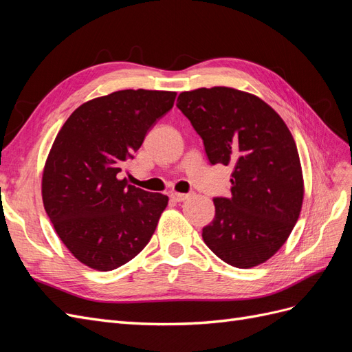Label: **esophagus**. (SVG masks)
Listing matches in <instances>:
<instances>
[{"mask_svg":"<svg viewBox=\"0 0 352 352\" xmlns=\"http://www.w3.org/2000/svg\"><path fill=\"white\" fill-rule=\"evenodd\" d=\"M170 198H172L175 202H182L188 198V194H180V192H172L170 194Z\"/></svg>","mask_w":352,"mask_h":352,"instance_id":"esophagus-1","label":"esophagus"}]
</instances>
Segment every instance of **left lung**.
I'll return each mask as SVG.
<instances>
[{
	"instance_id": "left-lung-1",
	"label": "left lung",
	"mask_w": 352,
	"mask_h": 352,
	"mask_svg": "<svg viewBox=\"0 0 352 352\" xmlns=\"http://www.w3.org/2000/svg\"><path fill=\"white\" fill-rule=\"evenodd\" d=\"M202 138L211 164H232L228 198H214L216 216L202 239L238 269L267 261L289 238L300 217L304 180L294 138L269 104L226 87L177 97Z\"/></svg>"
}]
</instances>
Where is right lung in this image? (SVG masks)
I'll return each mask as SVG.
<instances>
[{
  "label": "right lung",
  "mask_w": 352,
  "mask_h": 352,
  "mask_svg": "<svg viewBox=\"0 0 352 352\" xmlns=\"http://www.w3.org/2000/svg\"><path fill=\"white\" fill-rule=\"evenodd\" d=\"M176 92L124 89L82 104L51 146L42 201L57 235L80 263L110 272L150 242L168 198L119 179Z\"/></svg>",
  "instance_id": "obj_1"
}]
</instances>
